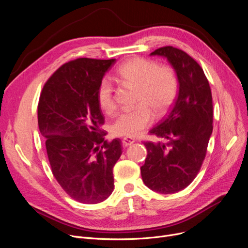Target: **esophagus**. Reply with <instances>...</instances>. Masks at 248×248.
I'll use <instances>...</instances> for the list:
<instances>
[{
  "instance_id": "1",
  "label": "esophagus",
  "mask_w": 248,
  "mask_h": 248,
  "mask_svg": "<svg viewBox=\"0 0 248 248\" xmlns=\"http://www.w3.org/2000/svg\"><path fill=\"white\" fill-rule=\"evenodd\" d=\"M134 142H135V140L132 139V138H124V139H123V146H124V148L133 145Z\"/></svg>"
}]
</instances>
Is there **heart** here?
<instances>
[{
    "label": "heart",
    "instance_id": "1",
    "mask_svg": "<svg viewBox=\"0 0 248 248\" xmlns=\"http://www.w3.org/2000/svg\"><path fill=\"white\" fill-rule=\"evenodd\" d=\"M116 77L124 85L137 89L138 107L117 115L111 124V133L117 137L136 138L152 124L153 112L161 116L170 108L177 94V77L170 66H158L155 61L142 57L131 58L120 65ZM97 100L106 113L115 110L113 87L107 78L99 82Z\"/></svg>",
    "mask_w": 248,
    "mask_h": 248
}]
</instances>
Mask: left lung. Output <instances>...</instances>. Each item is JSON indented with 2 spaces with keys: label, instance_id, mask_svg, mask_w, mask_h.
<instances>
[{
  "label": "left lung",
  "instance_id": "obj_1",
  "mask_svg": "<svg viewBox=\"0 0 248 248\" xmlns=\"http://www.w3.org/2000/svg\"><path fill=\"white\" fill-rule=\"evenodd\" d=\"M150 55L172 65L179 93L170 112L149 132L167 141L144 142L148 155L140 174L151 190L173 194L192 183L205 159L213 131L212 93L203 69L183 50L165 46Z\"/></svg>",
  "mask_w": 248,
  "mask_h": 248
}]
</instances>
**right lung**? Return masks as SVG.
<instances>
[{
    "mask_svg": "<svg viewBox=\"0 0 248 248\" xmlns=\"http://www.w3.org/2000/svg\"><path fill=\"white\" fill-rule=\"evenodd\" d=\"M115 59L78 58L63 64L43 86L38 125L52 173L62 189L80 203L96 204L112 193V169L121 140H104L97 88Z\"/></svg>",
    "mask_w": 248,
    "mask_h": 248,
    "instance_id": "obj_1",
    "label": "right lung"
}]
</instances>
